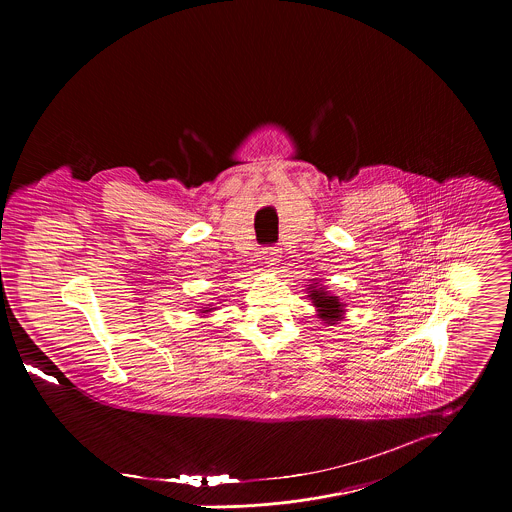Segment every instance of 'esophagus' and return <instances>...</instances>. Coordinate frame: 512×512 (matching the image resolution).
I'll return each instance as SVG.
<instances>
[{"label":"esophagus","instance_id":"esophagus-1","mask_svg":"<svg viewBox=\"0 0 512 512\" xmlns=\"http://www.w3.org/2000/svg\"><path fill=\"white\" fill-rule=\"evenodd\" d=\"M262 258H264V264L276 266L278 260H280V248H278V246H266V248L262 250Z\"/></svg>","mask_w":512,"mask_h":512}]
</instances>
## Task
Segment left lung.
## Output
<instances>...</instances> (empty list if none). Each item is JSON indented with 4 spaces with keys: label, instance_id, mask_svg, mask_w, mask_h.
<instances>
[{
    "label": "left lung",
    "instance_id": "1",
    "mask_svg": "<svg viewBox=\"0 0 512 512\" xmlns=\"http://www.w3.org/2000/svg\"><path fill=\"white\" fill-rule=\"evenodd\" d=\"M311 288H313V286H311ZM311 288H309V290H311ZM311 292H313L311 293V299H313V305H315L317 311H319V317H321L323 321H327L329 325H331V323L335 325V321L341 319L343 303H341L337 297L323 292L321 288H319V290H311Z\"/></svg>",
    "mask_w": 512,
    "mask_h": 512
}]
</instances>
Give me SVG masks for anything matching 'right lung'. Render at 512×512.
<instances>
[{
    "mask_svg": "<svg viewBox=\"0 0 512 512\" xmlns=\"http://www.w3.org/2000/svg\"><path fill=\"white\" fill-rule=\"evenodd\" d=\"M207 311H209V309H207Z\"/></svg>",
    "mask_w": 512,
    "mask_h": 512,
    "instance_id": "add662e5",
    "label": "right lung"
}]
</instances>
